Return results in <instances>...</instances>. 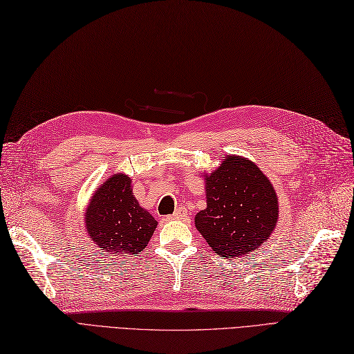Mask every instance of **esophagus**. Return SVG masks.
Wrapping results in <instances>:
<instances>
[{
  "instance_id": "esophagus-1",
  "label": "esophagus",
  "mask_w": 354,
  "mask_h": 354,
  "mask_svg": "<svg viewBox=\"0 0 354 354\" xmlns=\"http://www.w3.org/2000/svg\"><path fill=\"white\" fill-rule=\"evenodd\" d=\"M187 217H189V212H187V209L183 208V207H178V208L176 209V212L173 214V216H168L169 220H186Z\"/></svg>"
}]
</instances>
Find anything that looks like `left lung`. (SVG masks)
I'll use <instances>...</instances> for the list:
<instances>
[{"mask_svg": "<svg viewBox=\"0 0 354 354\" xmlns=\"http://www.w3.org/2000/svg\"><path fill=\"white\" fill-rule=\"evenodd\" d=\"M203 180L207 208L195 226L212 251L230 260L263 246L279 218V199L263 171L248 158L227 155Z\"/></svg>", "mask_w": 354, "mask_h": 354, "instance_id": "1", "label": "left lung"}]
</instances>
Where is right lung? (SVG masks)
I'll list each match as a JSON object with an SVG mask.
<instances>
[{
  "mask_svg": "<svg viewBox=\"0 0 354 354\" xmlns=\"http://www.w3.org/2000/svg\"><path fill=\"white\" fill-rule=\"evenodd\" d=\"M90 239L111 255L143 251L158 226L134 198L131 177L116 173L94 190L84 214Z\"/></svg>",
  "mask_w": 354,
  "mask_h": 354,
  "instance_id": "add662e5",
  "label": "right lung"
}]
</instances>
